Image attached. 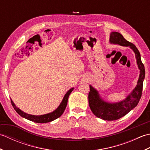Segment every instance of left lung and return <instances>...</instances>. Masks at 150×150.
<instances>
[{
	"mask_svg": "<svg viewBox=\"0 0 150 150\" xmlns=\"http://www.w3.org/2000/svg\"><path fill=\"white\" fill-rule=\"evenodd\" d=\"M110 42L123 46H129L135 53L137 63L140 69V75L136 87L125 100L119 103H110L105 102L100 98L98 91L91 85L90 86V91L88 94V100L92 112L100 119L105 120H115L126 115L138 104L142 96L143 81L145 77V69L141 61V54L138 49L134 44L124 39L120 33L115 31L111 32Z\"/></svg>",
	"mask_w": 150,
	"mask_h": 150,
	"instance_id": "obj_1",
	"label": "left lung"
}]
</instances>
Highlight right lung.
Masks as SVG:
<instances>
[{"instance_id":"obj_1","label":"right lung","mask_w":150,"mask_h":150,"mask_svg":"<svg viewBox=\"0 0 150 150\" xmlns=\"http://www.w3.org/2000/svg\"><path fill=\"white\" fill-rule=\"evenodd\" d=\"M73 90V88L70 89V90L67 92L66 95H64V97L61 103H60V104L59 105V106L57 108L55 111H53L52 113H47L45 115H30V114L24 113L15 106V104L13 103V102L12 101L11 99V103L13 107L15 110L17 111V113L18 115H20L21 117L25 118V119L31 121H33V122H37V123L50 122H52V121L54 120L57 119V118H59V117L62 115V114L64 113V111L66 108L69 95L71 93V91Z\"/></svg>"}]
</instances>
